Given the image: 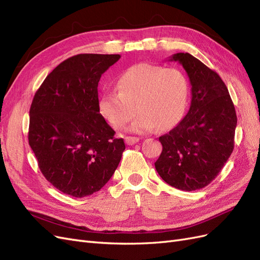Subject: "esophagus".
Instances as JSON below:
<instances>
[{
    "label": "esophagus",
    "mask_w": 260,
    "mask_h": 260,
    "mask_svg": "<svg viewBox=\"0 0 260 260\" xmlns=\"http://www.w3.org/2000/svg\"><path fill=\"white\" fill-rule=\"evenodd\" d=\"M139 141H140V139L137 137H125V143H127L128 145L136 144L139 142Z\"/></svg>",
    "instance_id": "34e87169"
}]
</instances>
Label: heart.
<instances>
[{
	"mask_svg": "<svg viewBox=\"0 0 260 260\" xmlns=\"http://www.w3.org/2000/svg\"><path fill=\"white\" fill-rule=\"evenodd\" d=\"M116 90L104 92L100 112L115 130L122 129L136 114L133 132L168 129L183 117L190 86L186 76L175 67L138 64L120 75Z\"/></svg>",
	"mask_w": 260,
	"mask_h": 260,
	"instance_id": "1",
	"label": "heart"
}]
</instances>
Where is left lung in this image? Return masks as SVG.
<instances>
[{
  "label": "left lung",
  "instance_id": "8db88e82",
  "mask_svg": "<svg viewBox=\"0 0 260 260\" xmlns=\"http://www.w3.org/2000/svg\"><path fill=\"white\" fill-rule=\"evenodd\" d=\"M190 78L192 101L180 123L159 137L162 151L155 162L161 179L182 191L208 185L234 148L237 113L229 91L220 76L188 53H177Z\"/></svg>",
  "mask_w": 260,
  "mask_h": 260
}]
</instances>
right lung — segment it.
<instances>
[{
  "label": "right lung",
  "instance_id": "add662e5",
  "mask_svg": "<svg viewBox=\"0 0 260 260\" xmlns=\"http://www.w3.org/2000/svg\"><path fill=\"white\" fill-rule=\"evenodd\" d=\"M119 54H78L53 69L35 94L28 140L49 182L74 198L100 191L125 148L100 114L101 76Z\"/></svg>",
  "mask_w": 260,
  "mask_h": 260
}]
</instances>
